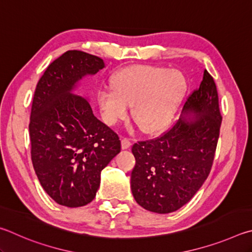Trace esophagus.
I'll use <instances>...</instances> for the list:
<instances>
[{"label": "esophagus", "mask_w": 252, "mask_h": 252, "mask_svg": "<svg viewBox=\"0 0 252 252\" xmlns=\"http://www.w3.org/2000/svg\"><path fill=\"white\" fill-rule=\"evenodd\" d=\"M131 146V142L126 137H123L122 138V148L123 149H128Z\"/></svg>", "instance_id": "esophagus-1"}]
</instances>
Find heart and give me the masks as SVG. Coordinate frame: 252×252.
Masks as SVG:
<instances>
[{
    "mask_svg": "<svg viewBox=\"0 0 252 252\" xmlns=\"http://www.w3.org/2000/svg\"><path fill=\"white\" fill-rule=\"evenodd\" d=\"M113 87L97 93L101 116L108 125H116L131 115L143 131L156 133L169 125L187 91V82L178 70L160 66H135L112 78Z\"/></svg>",
    "mask_w": 252,
    "mask_h": 252,
    "instance_id": "1",
    "label": "heart"
}]
</instances>
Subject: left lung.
I'll use <instances>...</instances> for the list:
<instances>
[{"label": "left lung", "instance_id": "left-lung-1", "mask_svg": "<svg viewBox=\"0 0 252 252\" xmlns=\"http://www.w3.org/2000/svg\"><path fill=\"white\" fill-rule=\"evenodd\" d=\"M221 121L217 87L205 69L179 121L160 137L133 145L130 187L139 206L169 214L195 196L213 166Z\"/></svg>", "mask_w": 252, "mask_h": 252}]
</instances>
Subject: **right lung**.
<instances>
[{
  "label": "right lung",
  "instance_id": "1",
  "mask_svg": "<svg viewBox=\"0 0 252 252\" xmlns=\"http://www.w3.org/2000/svg\"><path fill=\"white\" fill-rule=\"evenodd\" d=\"M105 67L104 61L67 51L48 65L35 88L30 119L31 156L44 190L59 205L94 199L100 173L121 152L118 135L97 119L77 83Z\"/></svg>",
  "mask_w": 252,
  "mask_h": 252
}]
</instances>
